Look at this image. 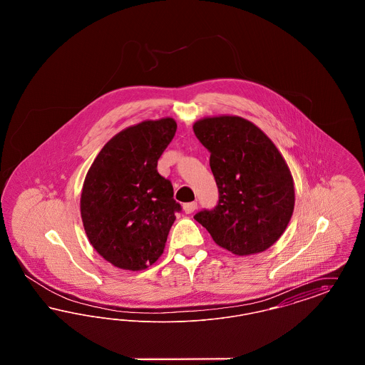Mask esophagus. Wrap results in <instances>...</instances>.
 Masks as SVG:
<instances>
[{
	"label": "esophagus",
	"mask_w": 365,
	"mask_h": 365,
	"mask_svg": "<svg viewBox=\"0 0 365 365\" xmlns=\"http://www.w3.org/2000/svg\"><path fill=\"white\" fill-rule=\"evenodd\" d=\"M195 209H197V202H195V201L183 204V210H185L186 213H192Z\"/></svg>",
	"instance_id": "esophagus-1"
}]
</instances>
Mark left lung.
<instances>
[{
	"label": "left lung",
	"instance_id": "left-lung-1",
	"mask_svg": "<svg viewBox=\"0 0 365 365\" xmlns=\"http://www.w3.org/2000/svg\"><path fill=\"white\" fill-rule=\"evenodd\" d=\"M192 130L210 152L219 189L217 205L194 219L237 256L267 250L294 210V182L284 158L257 125L240 116L205 118Z\"/></svg>",
	"mask_w": 365,
	"mask_h": 365
}]
</instances>
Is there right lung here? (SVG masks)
Wrapping results in <instances>:
<instances>
[{"mask_svg": "<svg viewBox=\"0 0 365 365\" xmlns=\"http://www.w3.org/2000/svg\"><path fill=\"white\" fill-rule=\"evenodd\" d=\"M176 133L171 118L131 125L106 142L81 195V215L93 247L118 268L140 271L163 255L180 204L157 161Z\"/></svg>", "mask_w": 365, "mask_h": 365, "instance_id": "1", "label": "right lung"}]
</instances>
